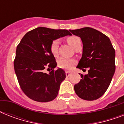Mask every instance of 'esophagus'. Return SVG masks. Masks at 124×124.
I'll return each instance as SVG.
<instances>
[{"label": "esophagus", "instance_id": "1", "mask_svg": "<svg viewBox=\"0 0 124 124\" xmlns=\"http://www.w3.org/2000/svg\"><path fill=\"white\" fill-rule=\"evenodd\" d=\"M70 75H71V73L70 71H66V77H70Z\"/></svg>", "mask_w": 124, "mask_h": 124}]
</instances>
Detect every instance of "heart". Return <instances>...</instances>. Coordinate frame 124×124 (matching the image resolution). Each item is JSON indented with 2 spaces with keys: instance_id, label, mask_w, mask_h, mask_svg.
Returning a JSON list of instances; mask_svg holds the SVG:
<instances>
[{
  "instance_id": "b5f03b06",
  "label": "heart",
  "mask_w": 124,
  "mask_h": 124,
  "mask_svg": "<svg viewBox=\"0 0 124 124\" xmlns=\"http://www.w3.org/2000/svg\"><path fill=\"white\" fill-rule=\"evenodd\" d=\"M67 42L68 44L74 49L75 48L76 46L78 44L81 43V40L77 36H70L67 38ZM51 51L54 56H56L58 54V40H53L51 44L50 47ZM75 63V61L73 59L64 58L62 57L58 60V65L60 68L66 69V70H70L73 67L74 64Z\"/></svg>"
}]
</instances>
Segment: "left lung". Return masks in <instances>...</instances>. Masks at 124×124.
Returning <instances> with one entry per match:
<instances>
[{
	"label": "left lung",
	"instance_id": "left-lung-1",
	"mask_svg": "<svg viewBox=\"0 0 124 124\" xmlns=\"http://www.w3.org/2000/svg\"><path fill=\"white\" fill-rule=\"evenodd\" d=\"M81 39L83 51L77 68L88 74L81 76L82 79L75 85L76 94L82 99L94 100L105 93L115 71V51L107 36L93 28H83L70 30Z\"/></svg>",
	"mask_w": 124,
	"mask_h": 124
}]
</instances>
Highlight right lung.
Instances as JSON below:
<instances>
[{"mask_svg":"<svg viewBox=\"0 0 124 124\" xmlns=\"http://www.w3.org/2000/svg\"><path fill=\"white\" fill-rule=\"evenodd\" d=\"M67 35H71L67 30L39 27L28 32L16 47L15 71L21 89L32 100L47 102L58 95L66 75L61 68L54 70L57 64L50 47L54 40ZM46 69L53 70L47 74Z\"/></svg>","mask_w":124,"mask_h":124,"instance_id":"right-lung-1","label":"right lung"}]
</instances>
